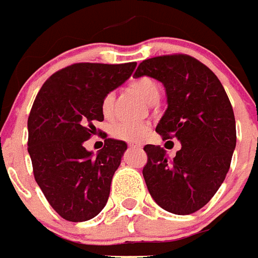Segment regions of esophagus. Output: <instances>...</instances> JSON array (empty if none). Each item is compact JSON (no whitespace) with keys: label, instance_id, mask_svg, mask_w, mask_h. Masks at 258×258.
Wrapping results in <instances>:
<instances>
[{"label":"esophagus","instance_id":"1","mask_svg":"<svg viewBox=\"0 0 258 258\" xmlns=\"http://www.w3.org/2000/svg\"><path fill=\"white\" fill-rule=\"evenodd\" d=\"M129 146H131V148H141V145L137 144V142H129Z\"/></svg>","mask_w":258,"mask_h":258}]
</instances>
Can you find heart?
<instances>
[{
  "label": "heart",
  "instance_id": "1",
  "mask_svg": "<svg viewBox=\"0 0 258 258\" xmlns=\"http://www.w3.org/2000/svg\"><path fill=\"white\" fill-rule=\"evenodd\" d=\"M131 89L136 94H139L146 104L153 105L160 100V86L153 78L140 77L131 82ZM113 102H114V94L108 93L102 100V112L105 116L112 113ZM149 132V126L146 123L141 122H119L113 127V136L116 139L123 141H141L145 139Z\"/></svg>",
  "mask_w": 258,
  "mask_h": 258
}]
</instances>
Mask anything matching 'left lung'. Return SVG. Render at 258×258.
Wrapping results in <instances>:
<instances>
[{
    "mask_svg": "<svg viewBox=\"0 0 258 258\" xmlns=\"http://www.w3.org/2000/svg\"><path fill=\"white\" fill-rule=\"evenodd\" d=\"M142 76L158 80L166 90L168 109L156 132L162 140L181 142L173 160L164 148L144 146L148 190L165 211L195 213L211 201L230 168L236 148L233 108L217 76L190 55L145 59L133 74Z\"/></svg>",
    "mask_w": 258,
    "mask_h": 258,
    "instance_id": "1",
    "label": "left lung"
}]
</instances>
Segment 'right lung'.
<instances>
[{"mask_svg": "<svg viewBox=\"0 0 258 258\" xmlns=\"http://www.w3.org/2000/svg\"><path fill=\"white\" fill-rule=\"evenodd\" d=\"M137 63H73L47 78L28 118V152L47 203L72 222L96 217L109 199L126 144L106 139L97 154L84 142L104 121V97L131 77Z\"/></svg>", "mask_w": 258, "mask_h": 258, "instance_id": "right-lung-1", "label": "right lung"}]
</instances>
